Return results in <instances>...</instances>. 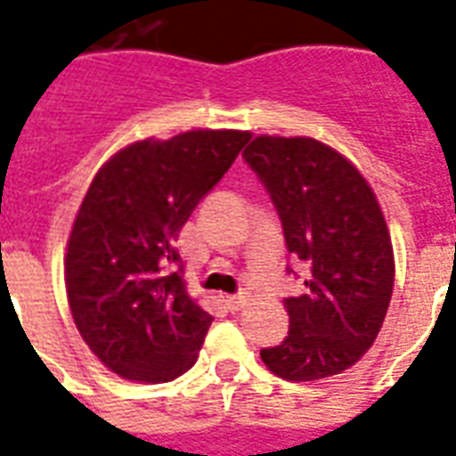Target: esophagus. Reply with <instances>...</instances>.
<instances>
[{"mask_svg": "<svg viewBox=\"0 0 456 456\" xmlns=\"http://www.w3.org/2000/svg\"><path fill=\"white\" fill-rule=\"evenodd\" d=\"M247 302H249V299H247L245 292H240V295H225V305H228L231 312H240Z\"/></svg>", "mask_w": 456, "mask_h": 456, "instance_id": "34e87169", "label": "esophagus"}]
</instances>
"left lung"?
Returning <instances> with one entry per match:
<instances>
[{"label": "left lung", "instance_id": "8db88e82", "mask_svg": "<svg viewBox=\"0 0 456 456\" xmlns=\"http://www.w3.org/2000/svg\"><path fill=\"white\" fill-rule=\"evenodd\" d=\"M242 157L309 271L305 295L283 302L288 338L261 349V362L292 383L342 373L379 338L393 297V240L379 200L349 159L314 137L259 135Z\"/></svg>", "mask_w": 456, "mask_h": 456}]
</instances>
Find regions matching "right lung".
Returning a JSON list of instances; mask_svg holds the SVG:
<instances>
[{
    "mask_svg": "<svg viewBox=\"0 0 456 456\" xmlns=\"http://www.w3.org/2000/svg\"><path fill=\"white\" fill-rule=\"evenodd\" d=\"M249 137L209 128L147 137L94 173L63 256L66 297L85 345L121 379L168 383L197 362L214 319L175 271V242Z\"/></svg>",
    "mask_w": 456,
    "mask_h": 456,
    "instance_id": "1",
    "label": "right lung"
}]
</instances>
